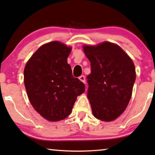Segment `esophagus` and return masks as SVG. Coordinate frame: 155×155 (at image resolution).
<instances>
[{"label": "esophagus", "mask_w": 155, "mask_h": 155, "mask_svg": "<svg viewBox=\"0 0 155 155\" xmlns=\"http://www.w3.org/2000/svg\"><path fill=\"white\" fill-rule=\"evenodd\" d=\"M79 79H80V81L83 82V83H85V76H84V75H81V76H80V77H79Z\"/></svg>", "instance_id": "1"}]
</instances>
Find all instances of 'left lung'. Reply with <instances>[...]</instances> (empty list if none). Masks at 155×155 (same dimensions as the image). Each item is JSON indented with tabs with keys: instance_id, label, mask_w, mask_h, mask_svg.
<instances>
[{
	"instance_id": "1",
	"label": "left lung",
	"mask_w": 155,
	"mask_h": 155,
	"mask_svg": "<svg viewBox=\"0 0 155 155\" xmlns=\"http://www.w3.org/2000/svg\"><path fill=\"white\" fill-rule=\"evenodd\" d=\"M83 50L91 62L87 95L93 116L101 121H114L131 99L136 80L133 61L119 46L108 41L85 45Z\"/></svg>"
}]
</instances>
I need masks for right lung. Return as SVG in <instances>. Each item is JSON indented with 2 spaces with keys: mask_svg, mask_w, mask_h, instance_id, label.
Here are the masks:
<instances>
[{
  "mask_svg": "<svg viewBox=\"0 0 155 155\" xmlns=\"http://www.w3.org/2000/svg\"><path fill=\"white\" fill-rule=\"evenodd\" d=\"M71 47L60 41L40 47L24 68V85L30 103L49 121L63 120L71 114L85 85L72 76L68 57Z\"/></svg>",
  "mask_w": 155,
  "mask_h": 155,
  "instance_id": "obj_1",
  "label": "right lung"
}]
</instances>
